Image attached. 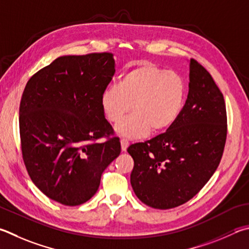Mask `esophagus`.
I'll return each mask as SVG.
<instances>
[{
    "instance_id": "esophagus-1",
    "label": "esophagus",
    "mask_w": 249,
    "mask_h": 249,
    "mask_svg": "<svg viewBox=\"0 0 249 249\" xmlns=\"http://www.w3.org/2000/svg\"><path fill=\"white\" fill-rule=\"evenodd\" d=\"M128 144H129V142H128V140H127V139H125V138L121 139V147H122V151H126V149H127Z\"/></svg>"
}]
</instances>
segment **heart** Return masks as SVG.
Wrapping results in <instances>:
<instances>
[{"mask_svg": "<svg viewBox=\"0 0 249 249\" xmlns=\"http://www.w3.org/2000/svg\"><path fill=\"white\" fill-rule=\"evenodd\" d=\"M186 84L182 76L152 63H140L123 74L119 85L109 86L101 94L107 120L117 123L116 132L127 138H142L151 132L170 128L182 114Z\"/></svg>", "mask_w": 249, "mask_h": 249, "instance_id": "1", "label": "heart"}]
</instances>
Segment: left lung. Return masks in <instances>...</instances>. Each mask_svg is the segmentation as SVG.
<instances>
[{
  "label": "left lung",
  "mask_w": 249,
  "mask_h": 249,
  "mask_svg": "<svg viewBox=\"0 0 249 249\" xmlns=\"http://www.w3.org/2000/svg\"><path fill=\"white\" fill-rule=\"evenodd\" d=\"M188 87L178 121L165 133L127 149L134 160V192L156 209H171L192 199L213 175L223 155L228 134L223 94L194 58Z\"/></svg>",
  "instance_id": "8db88e82"
}]
</instances>
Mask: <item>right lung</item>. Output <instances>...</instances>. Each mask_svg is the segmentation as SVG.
I'll list each match as a JSON object with an SVG mask.
<instances>
[{"label": "right lung", "mask_w": 249, "mask_h": 249, "mask_svg": "<svg viewBox=\"0 0 249 249\" xmlns=\"http://www.w3.org/2000/svg\"><path fill=\"white\" fill-rule=\"evenodd\" d=\"M114 73L112 53L65 55L37 71L22 92V160L36 186L64 206L88 201L121 153L100 102Z\"/></svg>", "instance_id": "1"}]
</instances>
